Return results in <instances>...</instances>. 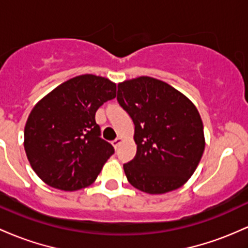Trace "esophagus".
Segmentation results:
<instances>
[{
  "mask_svg": "<svg viewBox=\"0 0 248 248\" xmlns=\"http://www.w3.org/2000/svg\"><path fill=\"white\" fill-rule=\"evenodd\" d=\"M122 141H124V140H122V138H118V139H115V140H114L113 142H111V145H113L114 148L116 149L120 146V143L122 142Z\"/></svg>",
  "mask_w": 248,
  "mask_h": 248,
  "instance_id": "34e87169",
  "label": "esophagus"
}]
</instances>
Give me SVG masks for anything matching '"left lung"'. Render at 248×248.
I'll return each instance as SVG.
<instances>
[{"label": "left lung", "instance_id": "obj_1", "mask_svg": "<svg viewBox=\"0 0 248 248\" xmlns=\"http://www.w3.org/2000/svg\"><path fill=\"white\" fill-rule=\"evenodd\" d=\"M118 101L135 126L137 155L124 165L129 184L148 194L180 188L205 151L202 120L194 103L149 76L120 82Z\"/></svg>", "mask_w": 248, "mask_h": 248}]
</instances>
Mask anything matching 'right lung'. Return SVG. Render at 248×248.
<instances>
[{
  "mask_svg": "<svg viewBox=\"0 0 248 248\" xmlns=\"http://www.w3.org/2000/svg\"><path fill=\"white\" fill-rule=\"evenodd\" d=\"M116 96V83L93 74L61 83L34 106L24 127V151L48 186L78 190L96 180L114 148L100 138L95 113Z\"/></svg>",
  "mask_w": 248,
  "mask_h": 248,
  "instance_id": "right-lung-1",
  "label": "right lung"
}]
</instances>
